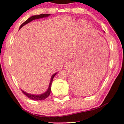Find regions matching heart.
<instances>
[{"label": "heart", "mask_w": 124, "mask_h": 124, "mask_svg": "<svg viewBox=\"0 0 124 124\" xmlns=\"http://www.w3.org/2000/svg\"><path fill=\"white\" fill-rule=\"evenodd\" d=\"M86 27H90L89 24H87L86 25Z\"/></svg>", "instance_id": "heart-1"}]
</instances>
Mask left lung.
Masks as SVG:
<instances>
[{
  "label": "left lung",
  "mask_w": 124,
  "mask_h": 124,
  "mask_svg": "<svg viewBox=\"0 0 124 124\" xmlns=\"http://www.w3.org/2000/svg\"><path fill=\"white\" fill-rule=\"evenodd\" d=\"M83 85H84L83 81H81L80 79H75L73 82V84H72V86L77 91L81 90L82 87H83Z\"/></svg>",
  "instance_id": "8db88e82"
}]
</instances>
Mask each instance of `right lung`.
I'll use <instances>...</instances> for the list:
<instances>
[{"label":"right lung","instance_id":"right-lung-1","mask_svg":"<svg viewBox=\"0 0 124 124\" xmlns=\"http://www.w3.org/2000/svg\"><path fill=\"white\" fill-rule=\"evenodd\" d=\"M49 15H50V14H41V15H40L32 16L30 17L29 18H28V19L26 21H24V22L22 24L20 25V28L22 27L23 26H24V25L28 23L31 22V21L34 20L38 19V18H40L46 17L49 16ZM56 73H54L52 75V76H51V78L50 82H49V87H48V89L47 90H46V92H45L44 93L41 94H39V95L31 94H29V93H26V92H24L23 90H21L23 93L24 94L25 96H26L27 97H28L29 99H30L31 100H44L46 99V98H47L49 96V94H50L51 91V85H52V80H53L54 76H55V75H56Z\"/></svg>","mask_w":124,"mask_h":124}]
</instances>
